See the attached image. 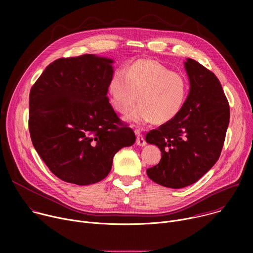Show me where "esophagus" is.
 <instances>
[{
  "label": "esophagus",
  "mask_w": 253,
  "mask_h": 253,
  "mask_svg": "<svg viewBox=\"0 0 253 253\" xmlns=\"http://www.w3.org/2000/svg\"><path fill=\"white\" fill-rule=\"evenodd\" d=\"M135 134H136V143H137V145H139V146H145L146 145V141H145V139H144V137H143V135L138 131V130H136L135 131Z\"/></svg>",
  "instance_id": "1"
}]
</instances>
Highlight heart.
Wrapping results in <instances>:
<instances>
[{
    "label": "heart",
    "mask_w": 253,
    "mask_h": 253,
    "mask_svg": "<svg viewBox=\"0 0 253 253\" xmlns=\"http://www.w3.org/2000/svg\"><path fill=\"white\" fill-rule=\"evenodd\" d=\"M111 104L125 119L138 126L152 122L164 124L178 116L188 95L187 79L155 60L141 59L125 70L117 71L109 83Z\"/></svg>",
    "instance_id": "heart-1"
}]
</instances>
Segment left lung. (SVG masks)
Instances as JSON below:
<instances>
[{"mask_svg":"<svg viewBox=\"0 0 253 253\" xmlns=\"http://www.w3.org/2000/svg\"><path fill=\"white\" fill-rule=\"evenodd\" d=\"M184 67L190 89L182 110L170 122L146 134V142L161 151L148 177L168 188L195 183L218 160L229 124V104L211 71L193 59Z\"/></svg>","mask_w":253,"mask_h":253,"instance_id":"obj_1","label":"left lung"}]
</instances>
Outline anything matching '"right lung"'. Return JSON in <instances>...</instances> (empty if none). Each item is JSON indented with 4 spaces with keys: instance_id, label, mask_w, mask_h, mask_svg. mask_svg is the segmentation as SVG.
I'll return each mask as SVG.
<instances>
[{
    "instance_id": "right-lung-1",
    "label": "right lung",
    "mask_w": 253,
    "mask_h": 253,
    "mask_svg": "<svg viewBox=\"0 0 253 253\" xmlns=\"http://www.w3.org/2000/svg\"><path fill=\"white\" fill-rule=\"evenodd\" d=\"M113 60L85 54L51 63L29 97V130L42 160L68 183L89 185L109 174L114 155L135 143L107 97Z\"/></svg>"
}]
</instances>
